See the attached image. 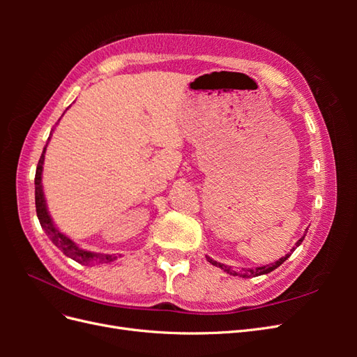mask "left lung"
<instances>
[{
    "label": "left lung",
    "instance_id": "left-lung-1",
    "mask_svg": "<svg viewBox=\"0 0 357 357\" xmlns=\"http://www.w3.org/2000/svg\"><path fill=\"white\" fill-rule=\"evenodd\" d=\"M304 238H305V235L302 236L301 240H298V243L295 244L296 247L304 241ZM296 247H294V250ZM291 250V252H294ZM289 257V255H286L284 257H282V259H278L277 262H274V264H269V265H265V266H259V268H255V269H243V271H240V273H236V271H232V268L231 266H228V265H223V264H220V262H215V261H213L211 257H208L207 256V261L211 264V265H215V266H219V268H222L223 271H226L228 274H231V275H240V277H243V278H245V277H257V275H264V274H268V273H271V271H274L275 268H278L280 265H282L286 259Z\"/></svg>",
    "mask_w": 357,
    "mask_h": 357
}]
</instances>
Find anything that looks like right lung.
<instances>
[{
  "mask_svg": "<svg viewBox=\"0 0 357 357\" xmlns=\"http://www.w3.org/2000/svg\"><path fill=\"white\" fill-rule=\"evenodd\" d=\"M53 129L50 131L52 137ZM49 137V139H50ZM47 139V142H49ZM47 147V144H46ZM46 147L43 149V153L40 156L37 171H36V208H37V218L40 220L41 228L46 231V234L50 236L52 243L55 244L63 255L71 257L73 261L79 262L82 265H93V264H107V262H113L116 256L112 255H102V253H93L83 250L74 241H71L68 236L63 235L56 229V226L53 225L47 207H46V201H45V193H43V186H41V174H43V164H45V153H46Z\"/></svg>",
  "mask_w": 357,
  "mask_h": 357,
  "instance_id": "right-lung-1",
  "label": "right lung"
}]
</instances>
